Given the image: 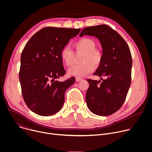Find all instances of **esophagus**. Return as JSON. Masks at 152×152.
<instances>
[{
  "mask_svg": "<svg viewBox=\"0 0 152 152\" xmlns=\"http://www.w3.org/2000/svg\"><path fill=\"white\" fill-rule=\"evenodd\" d=\"M83 80V79L81 78V77H76V80L77 81V82L80 81V80Z\"/></svg>",
  "mask_w": 152,
  "mask_h": 152,
  "instance_id": "34e87169",
  "label": "esophagus"
}]
</instances>
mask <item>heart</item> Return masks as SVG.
<instances>
[{
  "mask_svg": "<svg viewBox=\"0 0 152 152\" xmlns=\"http://www.w3.org/2000/svg\"><path fill=\"white\" fill-rule=\"evenodd\" d=\"M76 53H83L81 59L82 64L77 65L69 70V75L77 77H83L93 72L95 67H98L102 61V53L96 49V43L90 38H83L73 44ZM61 59L67 66H72L74 63L75 55L68 46L64 47L60 52Z\"/></svg>",
  "mask_w": 152,
  "mask_h": 152,
  "instance_id": "heart-1",
  "label": "heart"
}]
</instances>
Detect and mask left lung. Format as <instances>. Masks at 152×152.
<instances>
[{"label": "left lung", "mask_w": 152, "mask_h": 152, "mask_svg": "<svg viewBox=\"0 0 152 152\" xmlns=\"http://www.w3.org/2000/svg\"><path fill=\"white\" fill-rule=\"evenodd\" d=\"M84 35L94 36L99 39L102 58L93 75L106 77L102 82L86 79L89 83L85 97L86 104L96 115H110L120 110L131 85V53L123 37L107 25L86 27L80 36Z\"/></svg>", "instance_id": "left-lung-1"}]
</instances>
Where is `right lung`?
Returning <instances> with one entry per match:
<instances>
[{"label":"right lung","instance_id":"obj_1","mask_svg":"<svg viewBox=\"0 0 152 152\" xmlns=\"http://www.w3.org/2000/svg\"><path fill=\"white\" fill-rule=\"evenodd\" d=\"M80 31L44 28L25 45L20 58L19 79L25 102L34 113L49 116L62 108L65 92L75 83V78L57 80L66 73L60 52Z\"/></svg>","mask_w":152,"mask_h":152}]
</instances>
